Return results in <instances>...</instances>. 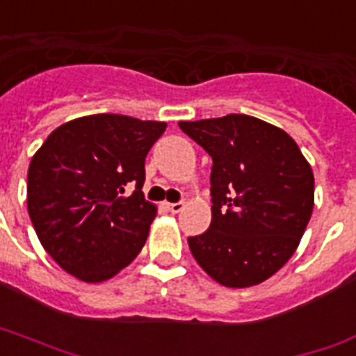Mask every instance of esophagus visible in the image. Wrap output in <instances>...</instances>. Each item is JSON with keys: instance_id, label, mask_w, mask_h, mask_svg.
I'll list each match as a JSON object with an SVG mask.
<instances>
[{"instance_id": "34e87169", "label": "esophagus", "mask_w": 356, "mask_h": 356, "mask_svg": "<svg viewBox=\"0 0 356 356\" xmlns=\"http://www.w3.org/2000/svg\"><path fill=\"white\" fill-rule=\"evenodd\" d=\"M181 208H184V202H167V209L170 213H178L181 211Z\"/></svg>"}]
</instances>
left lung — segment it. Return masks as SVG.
<instances>
[{
	"label": "left lung",
	"mask_w": 356,
	"mask_h": 356,
	"mask_svg": "<svg viewBox=\"0 0 356 356\" xmlns=\"http://www.w3.org/2000/svg\"><path fill=\"white\" fill-rule=\"evenodd\" d=\"M178 126L213 161L211 222L187 238L191 254L222 286L264 282L290 260L310 221V165L284 129L249 115Z\"/></svg>",
	"instance_id": "obj_1"
}]
</instances>
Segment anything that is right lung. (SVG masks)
Segmentation results:
<instances>
[{"mask_svg": "<svg viewBox=\"0 0 356 356\" xmlns=\"http://www.w3.org/2000/svg\"><path fill=\"white\" fill-rule=\"evenodd\" d=\"M165 128L128 115H89L54 129L33 156L29 217L65 271L102 282L139 254L156 217L140 191L145 159Z\"/></svg>", "mask_w": 356, "mask_h": 356, "instance_id": "1", "label": "right lung"}]
</instances>
